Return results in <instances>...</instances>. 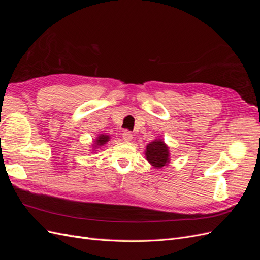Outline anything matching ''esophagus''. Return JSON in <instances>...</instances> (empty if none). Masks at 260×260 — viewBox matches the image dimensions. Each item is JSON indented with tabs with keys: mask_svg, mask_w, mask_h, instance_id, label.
Instances as JSON below:
<instances>
[{
	"mask_svg": "<svg viewBox=\"0 0 260 260\" xmlns=\"http://www.w3.org/2000/svg\"><path fill=\"white\" fill-rule=\"evenodd\" d=\"M122 138H123L124 141H127V142H130V141L133 139V136H132V133L130 131L125 130V131L122 132Z\"/></svg>",
	"mask_w": 260,
	"mask_h": 260,
	"instance_id": "obj_1",
	"label": "esophagus"
}]
</instances>
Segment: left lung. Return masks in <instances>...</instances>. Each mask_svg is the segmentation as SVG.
Segmentation results:
<instances>
[{
    "label": "left lung",
    "instance_id": "obj_1",
    "mask_svg": "<svg viewBox=\"0 0 260 260\" xmlns=\"http://www.w3.org/2000/svg\"><path fill=\"white\" fill-rule=\"evenodd\" d=\"M145 157L146 160L154 168L160 169L162 167H166L170 162L169 147L164 142L162 139H155L146 145Z\"/></svg>",
    "mask_w": 260,
    "mask_h": 260
}]
</instances>
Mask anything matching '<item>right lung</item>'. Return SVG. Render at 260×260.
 <instances>
[{"label": "right lung", "instance_id": "obj_1", "mask_svg": "<svg viewBox=\"0 0 260 260\" xmlns=\"http://www.w3.org/2000/svg\"><path fill=\"white\" fill-rule=\"evenodd\" d=\"M109 140H111V136L103 135V133H101V135H99L95 139H94L93 143L91 144L92 151H93V152H96V149H99L101 146L105 145Z\"/></svg>", "mask_w": 260, "mask_h": 260}]
</instances>
